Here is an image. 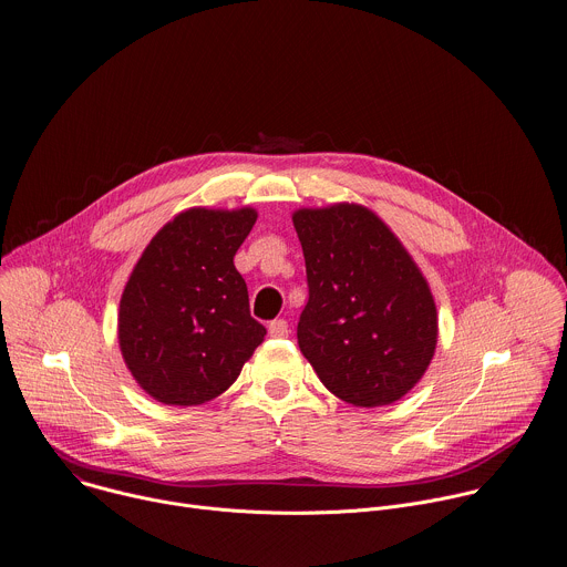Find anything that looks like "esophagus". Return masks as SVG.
Here are the masks:
<instances>
[{
	"label": "esophagus",
	"instance_id": "esophagus-1",
	"mask_svg": "<svg viewBox=\"0 0 567 567\" xmlns=\"http://www.w3.org/2000/svg\"><path fill=\"white\" fill-rule=\"evenodd\" d=\"M269 336H271V338H287V336H289V324H287V320H282V318L271 320V322H269Z\"/></svg>",
	"mask_w": 567,
	"mask_h": 567
}]
</instances>
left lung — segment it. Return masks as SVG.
<instances>
[{
  "label": "left lung",
  "mask_w": 567,
  "mask_h": 567,
  "mask_svg": "<svg viewBox=\"0 0 567 567\" xmlns=\"http://www.w3.org/2000/svg\"><path fill=\"white\" fill-rule=\"evenodd\" d=\"M309 300L298 344L320 383L355 408L403 399L439 338L434 296L392 229L362 205L298 209Z\"/></svg>",
  "instance_id": "obj_1"
}]
</instances>
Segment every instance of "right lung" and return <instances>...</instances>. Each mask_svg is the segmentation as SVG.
<instances>
[{
	"mask_svg": "<svg viewBox=\"0 0 567 567\" xmlns=\"http://www.w3.org/2000/svg\"><path fill=\"white\" fill-rule=\"evenodd\" d=\"M256 209L196 207L146 245L117 313L122 358L137 385L164 405L214 401L240 375L267 329L251 318L234 256Z\"/></svg>",
	"mask_w": 567,
	"mask_h": 567,
	"instance_id": "right-lung-1",
	"label": "right lung"
}]
</instances>
